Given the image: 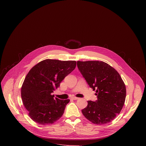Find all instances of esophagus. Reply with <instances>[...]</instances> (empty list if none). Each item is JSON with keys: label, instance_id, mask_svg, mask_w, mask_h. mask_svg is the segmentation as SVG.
Listing matches in <instances>:
<instances>
[{"label": "esophagus", "instance_id": "34e87169", "mask_svg": "<svg viewBox=\"0 0 146 146\" xmlns=\"http://www.w3.org/2000/svg\"><path fill=\"white\" fill-rule=\"evenodd\" d=\"M72 99H73V100H77V99H78L79 98H77V97H75V96H74V97H72Z\"/></svg>", "mask_w": 146, "mask_h": 146}]
</instances>
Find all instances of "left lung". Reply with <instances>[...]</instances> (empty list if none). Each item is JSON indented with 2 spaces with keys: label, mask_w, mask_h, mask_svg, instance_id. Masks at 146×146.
Listing matches in <instances>:
<instances>
[{
  "label": "left lung",
  "mask_w": 146,
  "mask_h": 146,
  "mask_svg": "<svg viewBox=\"0 0 146 146\" xmlns=\"http://www.w3.org/2000/svg\"><path fill=\"white\" fill-rule=\"evenodd\" d=\"M78 70L88 86L96 90L97 100H88L82 109L91 122L102 125L110 122L121 112L126 98V87L117 71L102 61H77Z\"/></svg>",
  "instance_id": "8db88e82"
}]
</instances>
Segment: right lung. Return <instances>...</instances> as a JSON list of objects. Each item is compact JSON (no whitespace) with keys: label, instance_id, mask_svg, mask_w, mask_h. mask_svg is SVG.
<instances>
[{"label":"right lung","instance_id":"add662e5","mask_svg":"<svg viewBox=\"0 0 146 146\" xmlns=\"http://www.w3.org/2000/svg\"><path fill=\"white\" fill-rule=\"evenodd\" d=\"M74 60L45 59L27 74L21 88V98L29 115L40 125L53 123L63 115L69 99L61 100L52 93L76 68Z\"/></svg>","mask_w":146,"mask_h":146}]
</instances>
